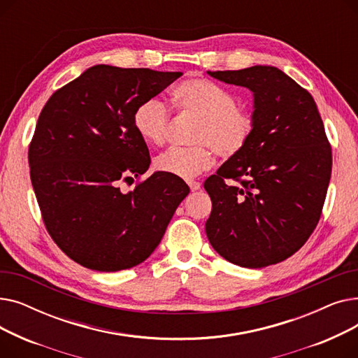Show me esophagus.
Returning a JSON list of instances; mask_svg holds the SVG:
<instances>
[{"instance_id": "34e87169", "label": "esophagus", "mask_w": 358, "mask_h": 358, "mask_svg": "<svg viewBox=\"0 0 358 358\" xmlns=\"http://www.w3.org/2000/svg\"><path fill=\"white\" fill-rule=\"evenodd\" d=\"M187 184H189L192 192H197V190H200V187H201V184L199 181H187Z\"/></svg>"}]
</instances>
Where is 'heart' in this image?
<instances>
[{
    "label": "heart",
    "instance_id": "obj_1",
    "mask_svg": "<svg viewBox=\"0 0 358 358\" xmlns=\"http://www.w3.org/2000/svg\"><path fill=\"white\" fill-rule=\"evenodd\" d=\"M176 107L185 116L199 120L194 134V148H171L155 159L161 173L190 180L209 169L215 152L222 158H232L248 145L254 134V119L238 108L235 96L204 78L182 81L173 91ZM138 135L150 145H162L169 127V111L157 99L138 104L134 113Z\"/></svg>",
    "mask_w": 358,
    "mask_h": 358
}]
</instances>
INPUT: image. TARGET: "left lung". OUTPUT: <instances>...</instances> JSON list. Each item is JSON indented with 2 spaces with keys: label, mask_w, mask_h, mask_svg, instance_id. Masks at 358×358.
<instances>
[{
  "label": "left lung",
  "mask_w": 358,
  "mask_h": 358,
  "mask_svg": "<svg viewBox=\"0 0 358 358\" xmlns=\"http://www.w3.org/2000/svg\"><path fill=\"white\" fill-rule=\"evenodd\" d=\"M254 92L248 145L204 181L206 234L232 264L262 268L305 245L321 217L332 152L310 94L275 66L208 71Z\"/></svg>",
  "instance_id": "left-lung-1"
}]
</instances>
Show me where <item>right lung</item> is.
Wrapping results in <instances>:
<instances>
[{
    "mask_svg": "<svg viewBox=\"0 0 358 358\" xmlns=\"http://www.w3.org/2000/svg\"><path fill=\"white\" fill-rule=\"evenodd\" d=\"M181 75L96 65L45 104L29 146L30 178L50 238L80 266L110 273L141 264L190 193L161 171L120 190L150 164L135 108Z\"/></svg>",
    "mask_w": 358,
    "mask_h": 358,
    "instance_id": "add662e5",
    "label": "right lung"
}]
</instances>
